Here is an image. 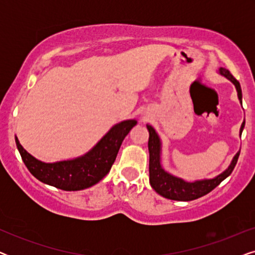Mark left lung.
Returning <instances> with one entry per match:
<instances>
[{"label": "left lung", "mask_w": 255, "mask_h": 255, "mask_svg": "<svg viewBox=\"0 0 255 255\" xmlns=\"http://www.w3.org/2000/svg\"><path fill=\"white\" fill-rule=\"evenodd\" d=\"M218 73L224 76L228 80H230L236 87L237 95H238V100L240 104L243 103V94H242V87L240 83L233 78L231 73L225 68H219ZM147 128L149 138H148V153H149V183L151 187L154 189L159 195L162 197L169 198V200L174 201H193L196 200L198 197L204 196L208 193H210L212 189H215L222 181H224L230 174L232 173L233 168H235L237 161H238L239 152L236 153L233 156L231 162L228 168L224 172L218 174L217 176L212 177V179H202V180H195L191 182L181 179L179 176L173 175L169 172L163 169L162 162H161V154H162V142L160 139L158 132L152 125L146 124ZM244 128H245V121L243 122L242 127L239 130V135H242Z\"/></svg>", "instance_id": "obj_1"}]
</instances>
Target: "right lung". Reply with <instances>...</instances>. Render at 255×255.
<instances>
[{
    "mask_svg": "<svg viewBox=\"0 0 255 255\" xmlns=\"http://www.w3.org/2000/svg\"><path fill=\"white\" fill-rule=\"evenodd\" d=\"M135 125L137 120L122 121L83 155L55 162L40 161L24 149L18 138L15 140L23 162L36 179L58 189L75 191L94 186L110 172L122 142Z\"/></svg>",
    "mask_w": 255,
    "mask_h": 255,
    "instance_id": "right-lung-1",
    "label": "right lung"
}]
</instances>
